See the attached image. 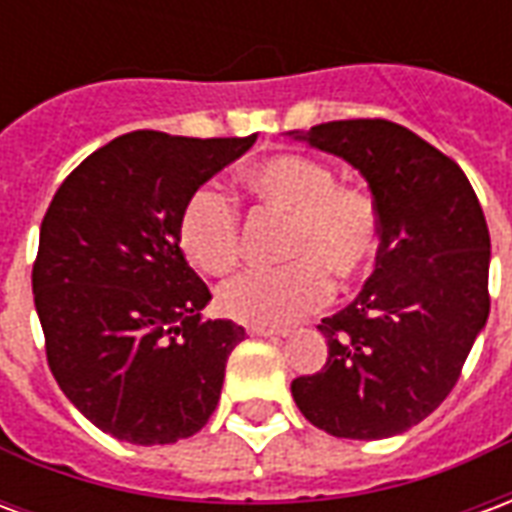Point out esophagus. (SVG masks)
I'll return each mask as SVG.
<instances>
[{"label": "esophagus", "mask_w": 512, "mask_h": 512, "mask_svg": "<svg viewBox=\"0 0 512 512\" xmlns=\"http://www.w3.org/2000/svg\"><path fill=\"white\" fill-rule=\"evenodd\" d=\"M246 332L252 337H268V340H279V337H288L285 329H271V326H249Z\"/></svg>", "instance_id": "obj_1"}]
</instances>
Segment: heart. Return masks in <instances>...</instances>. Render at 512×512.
Masks as SVG:
<instances>
[{
	"instance_id": "obj_1",
	"label": "heart",
	"mask_w": 512,
	"mask_h": 512,
	"mask_svg": "<svg viewBox=\"0 0 512 512\" xmlns=\"http://www.w3.org/2000/svg\"><path fill=\"white\" fill-rule=\"evenodd\" d=\"M244 189L266 211L288 216L279 255L288 263L244 271L219 288V310L252 326H285L318 310L340 285L362 279L378 255V211L370 194L337 186L315 158L279 153L244 169ZM178 244L194 266L222 277L241 255V213L213 183L191 191L178 213Z\"/></svg>"
}]
</instances>
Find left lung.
Listing matches in <instances>:
<instances>
[{"label": "left lung", "mask_w": 512, "mask_h": 512, "mask_svg": "<svg viewBox=\"0 0 512 512\" xmlns=\"http://www.w3.org/2000/svg\"><path fill=\"white\" fill-rule=\"evenodd\" d=\"M290 136L359 169L381 235L365 288L318 326L326 365L290 392L337 439H389L439 408L485 329L483 208L452 158L389 120H334Z\"/></svg>", "instance_id": "1"}]
</instances>
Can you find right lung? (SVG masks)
Masks as SVG:
<instances>
[{
  "mask_svg": "<svg viewBox=\"0 0 512 512\" xmlns=\"http://www.w3.org/2000/svg\"><path fill=\"white\" fill-rule=\"evenodd\" d=\"M255 139L117 136L62 180L43 216L32 293L49 367L115 439L172 444L216 411L244 326L202 321L211 290L183 257L178 213Z\"/></svg>",
  "mask_w": 512,
  "mask_h": 512,
  "instance_id": "right-lung-1",
  "label": "right lung"
}]
</instances>
